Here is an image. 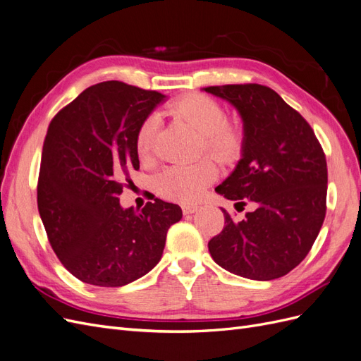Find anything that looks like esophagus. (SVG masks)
Returning a JSON list of instances; mask_svg holds the SVG:
<instances>
[{"label": "esophagus", "instance_id": "34e87169", "mask_svg": "<svg viewBox=\"0 0 361 361\" xmlns=\"http://www.w3.org/2000/svg\"><path fill=\"white\" fill-rule=\"evenodd\" d=\"M197 209H199V206H194V204H183L182 206V212L185 215H190V214L197 212Z\"/></svg>", "mask_w": 361, "mask_h": 361}]
</instances>
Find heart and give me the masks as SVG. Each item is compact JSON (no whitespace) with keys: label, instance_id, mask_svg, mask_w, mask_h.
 <instances>
[{"label":"heart","instance_id":"heart-1","mask_svg":"<svg viewBox=\"0 0 361 361\" xmlns=\"http://www.w3.org/2000/svg\"><path fill=\"white\" fill-rule=\"evenodd\" d=\"M170 110L203 135L204 150L216 161L232 162L241 154L244 143L243 128L226 118L223 105L214 97L191 93L173 102ZM157 129V116H149L140 125L135 135V149L141 159L150 157ZM215 178V164L204 158L194 164H173L166 167L157 176L155 187L162 197L188 203L197 200Z\"/></svg>","mask_w":361,"mask_h":361}]
</instances>
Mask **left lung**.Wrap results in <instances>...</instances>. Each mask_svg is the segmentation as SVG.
Segmentation results:
<instances>
[{"instance_id":"1","label":"left lung","mask_w":361,"mask_h":361,"mask_svg":"<svg viewBox=\"0 0 361 361\" xmlns=\"http://www.w3.org/2000/svg\"><path fill=\"white\" fill-rule=\"evenodd\" d=\"M231 102L244 123L243 158L215 191L256 209L226 226L207 247L232 274L251 280L286 276L307 256L326 211V161L305 118L267 85L203 89ZM238 209V207H236Z\"/></svg>"}]
</instances>
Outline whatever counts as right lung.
<instances>
[{"mask_svg": "<svg viewBox=\"0 0 361 361\" xmlns=\"http://www.w3.org/2000/svg\"><path fill=\"white\" fill-rule=\"evenodd\" d=\"M166 96L120 81L85 89L51 120L37 207L49 244L78 280L102 288L134 281L161 260L182 209L161 199L123 209V178L138 170L135 135Z\"/></svg>", "mask_w": 361, "mask_h": 361, "instance_id": "right-lung-1", "label": "right lung"}]
</instances>
